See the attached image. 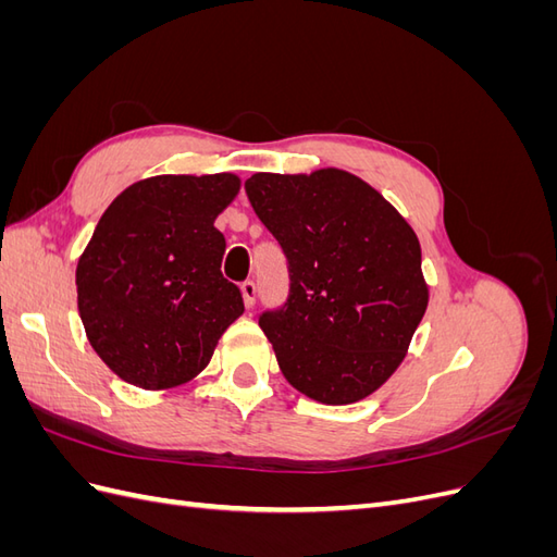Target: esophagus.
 <instances>
[{"label":"esophagus","instance_id":"obj_1","mask_svg":"<svg viewBox=\"0 0 557 557\" xmlns=\"http://www.w3.org/2000/svg\"><path fill=\"white\" fill-rule=\"evenodd\" d=\"M242 295H244V305L250 309L256 305V297H258V285L256 281H244L242 283Z\"/></svg>","mask_w":557,"mask_h":557}]
</instances>
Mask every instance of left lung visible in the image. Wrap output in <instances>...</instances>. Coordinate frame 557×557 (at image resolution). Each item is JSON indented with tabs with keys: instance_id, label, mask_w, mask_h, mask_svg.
<instances>
[{
	"instance_id": "obj_1",
	"label": "left lung",
	"mask_w": 557,
	"mask_h": 557,
	"mask_svg": "<svg viewBox=\"0 0 557 557\" xmlns=\"http://www.w3.org/2000/svg\"><path fill=\"white\" fill-rule=\"evenodd\" d=\"M244 188L288 260V299L260 315L283 376L323 404L372 395L428 309L416 232L342 170L252 174Z\"/></svg>"
}]
</instances>
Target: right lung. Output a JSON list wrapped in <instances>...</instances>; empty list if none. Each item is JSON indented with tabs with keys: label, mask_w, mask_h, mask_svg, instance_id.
I'll list each match as a JSON object with an SVG mask.
<instances>
[{
	"label": "right lung",
	"mask_w": 557,
	"mask_h": 557,
	"mask_svg": "<svg viewBox=\"0 0 557 557\" xmlns=\"http://www.w3.org/2000/svg\"><path fill=\"white\" fill-rule=\"evenodd\" d=\"M239 185L234 174L144 178L99 218L76 267L78 313L123 381L162 391L195 379L244 313L213 225Z\"/></svg>",
	"instance_id": "right-lung-1"
}]
</instances>
